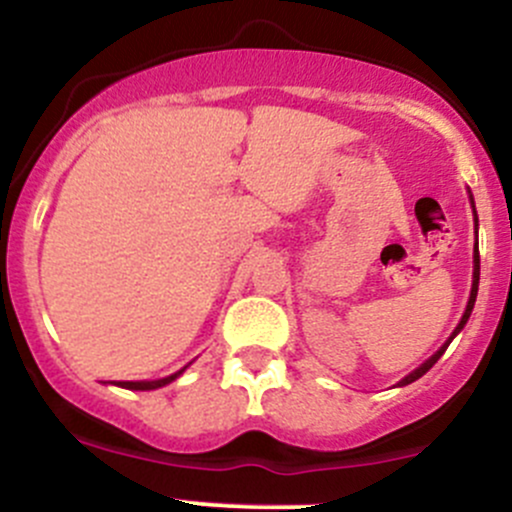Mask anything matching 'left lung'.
<instances>
[{
    "label": "left lung",
    "instance_id": "left-lung-1",
    "mask_svg": "<svg viewBox=\"0 0 512 512\" xmlns=\"http://www.w3.org/2000/svg\"><path fill=\"white\" fill-rule=\"evenodd\" d=\"M471 202H473V197H471ZM473 214H476V209H473ZM476 234H478V219H476ZM478 278H481V256H478V241H476V249H473V286H471V298H468L466 313H463L461 323L456 325V330H453V335L449 337V340H446L444 345L439 347V352H434V355H431L429 360L424 362V365H421V367H416V370H414L412 374H407V377H404L402 382H399V387H404V384H412V382H416V379H419V377H424V374L429 372L431 367L436 365V360H439V357L444 355V352H446V347H449V342L453 340V337H456L458 333H461V330H463V325H466V323H468V318H471V310H473V305H476V295H478Z\"/></svg>",
    "mask_w": 512,
    "mask_h": 512
}]
</instances>
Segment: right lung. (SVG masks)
Returning <instances> with one entry per match:
<instances>
[{
	"mask_svg": "<svg viewBox=\"0 0 512 512\" xmlns=\"http://www.w3.org/2000/svg\"><path fill=\"white\" fill-rule=\"evenodd\" d=\"M184 370H179L175 374H170V377L165 379H155V382H120V387L125 389H135V392H147V389H157V387H165V384H170L172 379H177L179 374H182Z\"/></svg>",
	"mask_w": 512,
	"mask_h": 512,
	"instance_id": "add662e5",
	"label": "right lung"
}]
</instances>
